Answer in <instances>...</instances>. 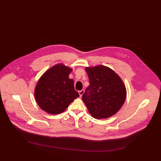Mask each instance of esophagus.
Instances as JSON below:
<instances>
[{
	"mask_svg": "<svg viewBox=\"0 0 161 161\" xmlns=\"http://www.w3.org/2000/svg\"><path fill=\"white\" fill-rule=\"evenodd\" d=\"M78 93H79L80 97H82V95H83V93H84V90H81V91H79V92H78Z\"/></svg>",
	"mask_w": 161,
	"mask_h": 161,
	"instance_id": "1",
	"label": "esophagus"
}]
</instances>
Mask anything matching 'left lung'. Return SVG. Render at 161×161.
Here are the masks:
<instances>
[{
    "label": "left lung",
    "instance_id": "obj_1",
    "mask_svg": "<svg viewBox=\"0 0 161 161\" xmlns=\"http://www.w3.org/2000/svg\"><path fill=\"white\" fill-rule=\"evenodd\" d=\"M89 86L82 96L89 114L96 119L116 114L123 106L127 91L122 79L110 68L98 65L86 67Z\"/></svg>",
    "mask_w": 161,
    "mask_h": 161
}]
</instances>
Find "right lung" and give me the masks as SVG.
<instances>
[{"instance_id":"obj_1","label":"right lung","mask_w":161,"mask_h":161,"mask_svg":"<svg viewBox=\"0 0 161 161\" xmlns=\"http://www.w3.org/2000/svg\"><path fill=\"white\" fill-rule=\"evenodd\" d=\"M72 69L58 63L47 69L39 78L34 89L35 99L43 110L51 115L63 112L79 97L74 80L69 78Z\"/></svg>"}]
</instances>
